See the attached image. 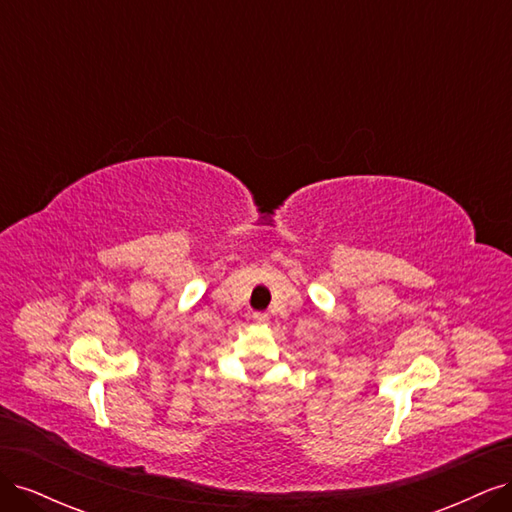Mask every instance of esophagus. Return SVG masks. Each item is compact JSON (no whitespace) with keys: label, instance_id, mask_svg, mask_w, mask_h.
<instances>
[{"label":"esophagus","instance_id":"esophagus-1","mask_svg":"<svg viewBox=\"0 0 512 512\" xmlns=\"http://www.w3.org/2000/svg\"><path fill=\"white\" fill-rule=\"evenodd\" d=\"M254 322H258V324H267L269 322V316L267 314H262V312H254Z\"/></svg>","mask_w":512,"mask_h":512}]
</instances>
